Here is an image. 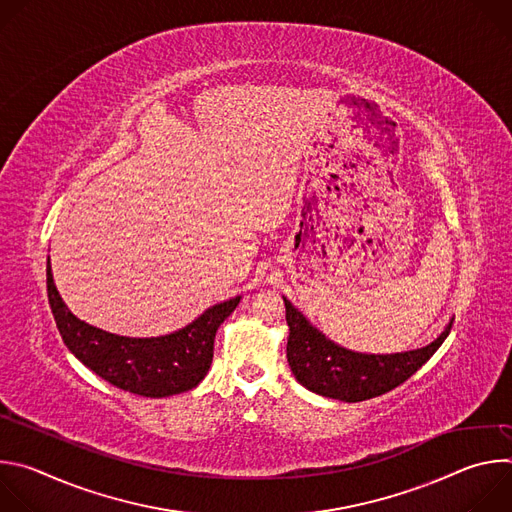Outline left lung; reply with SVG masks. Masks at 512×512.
Returning a JSON list of instances; mask_svg holds the SVG:
<instances>
[{"mask_svg": "<svg viewBox=\"0 0 512 512\" xmlns=\"http://www.w3.org/2000/svg\"><path fill=\"white\" fill-rule=\"evenodd\" d=\"M287 362L291 373L308 391L344 403L385 395L415 375L448 338L454 318L429 344L413 350L373 354L344 348L320 332L294 304L283 298Z\"/></svg>", "mask_w": 512, "mask_h": 512, "instance_id": "1", "label": "left lung"}]
</instances>
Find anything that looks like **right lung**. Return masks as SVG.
<instances>
[{"label": "right lung", "mask_w": 512, "mask_h": 512, "mask_svg": "<svg viewBox=\"0 0 512 512\" xmlns=\"http://www.w3.org/2000/svg\"><path fill=\"white\" fill-rule=\"evenodd\" d=\"M48 304L66 348L87 369L133 395L162 399L194 389L212 364L214 336L235 312L241 296L214 304L188 326L150 338L119 336L87 324L62 302L46 261Z\"/></svg>", "instance_id": "1"}]
</instances>
